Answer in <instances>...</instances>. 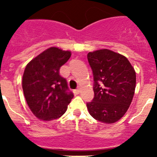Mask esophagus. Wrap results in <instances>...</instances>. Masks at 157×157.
Here are the masks:
<instances>
[{
  "label": "esophagus",
  "instance_id": "34e87169",
  "mask_svg": "<svg viewBox=\"0 0 157 157\" xmlns=\"http://www.w3.org/2000/svg\"><path fill=\"white\" fill-rule=\"evenodd\" d=\"M74 93L75 94H78L80 93V88H77V89H76V90H74Z\"/></svg>",
  "mask_w": 157,
  "mask_h": 157
}]
</instances>
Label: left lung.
<instances>
[{"label": "left lung", "mask_w": 157, "mask_h": 157, "mask_svg": "<svg viewBox=\"0 0 157 157\" xmlns=\"http://www.w3.org/2000/svg\"><path fill=\"white\" fill-rule=\"evenodd\" d=\"M87 59L93 71L94 92L87 110L94 119L112 124L128 111L136 83V71L128 59L110 49L90 52Z\"/></svg>", "instance_id": "obj_1"}]
</instances>
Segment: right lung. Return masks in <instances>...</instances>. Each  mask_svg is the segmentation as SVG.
Segmentation results:
<instances>
[{"instance_id": "right-lung-1", "label": "right lung", "mask_w": 157, "mask_h": 157, "mask_svg": "<svg viewBox=\"0 0 157 157\" xmlns=\"http://www.w3.org/2000/svg\"><path fill=\"white\" fill-rule=\"evenodd\" d=\"M71 56L70 51L50 47L32 59L25 69L22 89L35 116L43 121L60 118L74 98L59 69Z\"/></svg>"}]
</instances>
